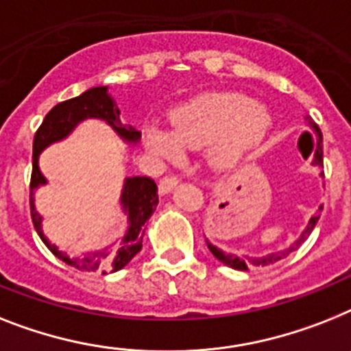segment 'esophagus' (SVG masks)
I'll return each instance as SVG.
<instances>
[{"mask_svg":"<svg viewBox=\"0 0 351 351\" xmlns=\"http://www.w3.org/2000/svg\"><path fill=\"white\" fill-rule=\"evenodd\" d=\"M179 182V176L178 173H169V176H165L161 181H159V192L161 193H169L176 184Z\"/></svg>","mask_w":351,"mask_h":351,"instance_id":"esophagus-1","label":"esophagus"}]
</instances>
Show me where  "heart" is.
<instances>
[{"label":"heart","mask_w":351,"mask_h":351,"mask_svg":"<svg viewBox=\"0 0 351 351\" xmlns=\"http://www.w3.org/2000/svg\"><path fill=\"white\" fill-rule=\"evenodd\" d=\"M271 127L265 109L242 95H208L173 112L170 130H147L145 140L161 158H178L181 149L211 145V159L221 167L237 163L263 140Z\"/></svg>","instance_id":"b5f03b06"}]
</instances>
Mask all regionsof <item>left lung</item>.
Returning a JSON list of instances; mask_svg holds the SVG:
<instances>
[{
    "label": "left lung",
    "instance_id": "left-lung-1",
    "mask_svg": "<svg viewBox=\"0 0 351 351\" xmlns=\"http://www.w3.org/2000/svg\"><path fill=\"white\" fill-rule=\"evenodd\" d=\"M312 127H314L315 132H317V136H319V143H317V150H315L314 161H312V165H314V167H321V169H323L321 130L317 129V125H314V123H312ZM321 210H323V208H321ZM319 215H321L319 211H317L315 215H312L311 222H308V226H306V230L301 233L300 239H298L296 242L291 245V247L283 249V251H278V253H269V254H263V256H256V258H249V256H234V254L224 253V251H221V249H217L215 245H211L208 240H206V245H208V249L211 251V254H213L217 260H221V262L226 263L228 267L237 269V271H249V269H253V267H267V265H273V263H276V262H280V260L287 258V256H289L292 251H296V249L300 247V245L303 244L306 239H308V234L312 233V230H314L315 224H317V221H319Z\"/></svg>",
    "mask_w": 351,
    "mask_h": 351
}]
</instances>
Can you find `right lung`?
<instances>
[{"instance_id":"add662e5","label":"right lung","mask_w":351,"mask_h":351,"mask_svg":"<svg viewBox=\"0 0 351 351\" xmlns=\"http://www.w3.org/2000/svg\"><path fill=\"white\" fill-rule=\"evenodd\" d=\"M86 118H102L106 120L112 129L117 130L121 138L127 141H138L141 132L130 125H121L120 111H118L117 102L109 97L107 88H93L89 91L82 93L80 97L69 98L64 102L57 104L48 114L45 117L39 129L36 130L34 136V161H32V178H30V215L34 228L39 233L40 240L45 245L50 249L51 253L59 260L66 262L71 267H77L78 271L86 273H95V271H120L125 267L136 254L140 253L141 240L145 233V222L149 221L152 211L156 210L159 202L158 184L154 179L150 178H129L123 188L121 195V204L129 213V231L121 240V244L114 251H104V253H91L86 254L82 258H69L62 251L50 244L46 237L40 231V215L34 206V190L39 184H45L46 179L39 172L37 167V156L45 147H48L53 141L62 140L64 136L71 132L78 121Z\"/></svg>"}]
</instances>
